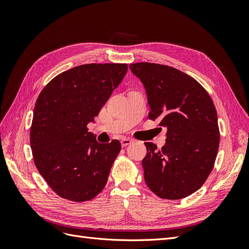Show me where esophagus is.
Wrapping results in <instances>:
<instances>
[{
	"mask_svg": "<svg viewBox=\"0 0 249 249\" xmlns=\"http://www.w3.org/2000/svg\"><path fill=\"white\" fill-rule=\"evenodd\" d=\"M132 142H133V140H132V139H130V138H123V139H122V141H120V143H122V146H123V147H124V146H126V145H129V144H131Z\"/></svg>",
	"mask_w": 249,
	"mask_h": 249,
	"instance_id": "esophagus-1",
	"label": "esophagus"
}]
</instances>
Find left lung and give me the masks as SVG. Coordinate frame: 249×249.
Wrapping results in <instances>:
<instances>
[{
  "label": "left lung",
  "mask_w": 249,
  "mask_h": 249,
  "mask_svg": "<svg viewBox=\"0 0 249 249\" xmlns=\"http://www.w3.org/2000/svg\"><path fill=\"white\" fill-rule=\"evenodd\" d=\"M130 69L145 87L148 118L167 129L161 149L144 143L145 183L164 199L189 196L206 182L219 147L214 103L196 80L171 66L139 62Z\"/></svg>",
  "instance_id": "obj_1"
}]
</instances>
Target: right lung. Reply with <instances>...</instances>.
<instances>
[{"instance_id": "right-lung-1", "label": "right lung", "mask_w": 249, "mask_h": 249, "mask_svg": "<svg viewBox=\"0 0 249 249\" xmlns=\"http://www.w3.org/2000/svg\"><path fill=\"white\" fill-rule=\"evenodd\" d=\"M126 71L125 63L79 65L51 80L37 97L30 130L33 159L60 197L87 201L106 186L122 145L97 142L87 124Z\"/></svg>"}]
</instances>
